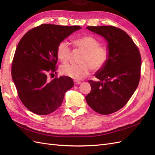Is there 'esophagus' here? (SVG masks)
<instances>
[{
	"label": "esophagus",
	"instance_id": "esophagus-1",
	"mask_svg": "<svg viewBox=\"0 0 155 155\" xmlns=\"http://www.w3.org/2000/svg\"><path fill=\"white\" fill-rule=\"evenodd\" d=\"M74 84H75V85H77V84H81V81H78L74 80Z\"/></svg>",
	"mask_w": 155,
	"mask_h": 155
}]
</instances>
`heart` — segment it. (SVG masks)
Segmentation results:
<instances>
[{
  "label": "heart",
  "mask_w": 155,
  "mask_h": 155,
  "mask_svg": "<svg viewBox=\"0 0 155 155\" xmlns=\"http://www.w3.org/2000/svg\"><path fill=\"white\" fill-rule=\"evenodd\" d=\"M74 49L84 52L78 65L65 64L61 67V73L74 80H81L94 71L102 70L108 62L109 49L106 47L100 45V42L92 36H83L73 41ZM71 49L65 41L59 43L57 48V55L63 63L69 61L71 57Z\"/></svg>",
  "instance_id": "obj_1"
}]
</instances>
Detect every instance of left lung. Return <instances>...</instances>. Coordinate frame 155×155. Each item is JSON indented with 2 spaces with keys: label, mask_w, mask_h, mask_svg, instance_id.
<instances>
[{
  "label": "left lung",
  "mask_w": 155,
  "mask_h": 155,
  "mask_svg": "<svg viewBox=\"0 0 155 155\" xmlns=\"http://www.w3.org/2000/svg\"><path fill=\"white\" fill-rule=\"evenodd\" d=\"M108 42L110 58L96 73L98 81H88L91 91L86 102L96 112L111 114L122 108L137 88L141 78V57L137 46L123 30L113 26H88Z\"/></svg>",
  "instance_id": "8db88e82"
}]
</instances>
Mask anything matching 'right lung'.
Here are the masks:
<instances>
[{"mask_svg": "<svg viewBox=\"0 0 155 155\" xmlns=\"http://www.w3.org/2000/svg\"><path fill=\"white\" fill-rule=\"evenodd\" d=\"M81 27L41 24L21 38L13 57L11 74L18 95L35 114L48 115L61 105L65 93L74 86L72 78H53L57 69L59 43Z\"/></svg>", "mask_w": 155, "mask_h": 155, "instance_id": "obj_1", "label": "right lung"}]
</instances>
